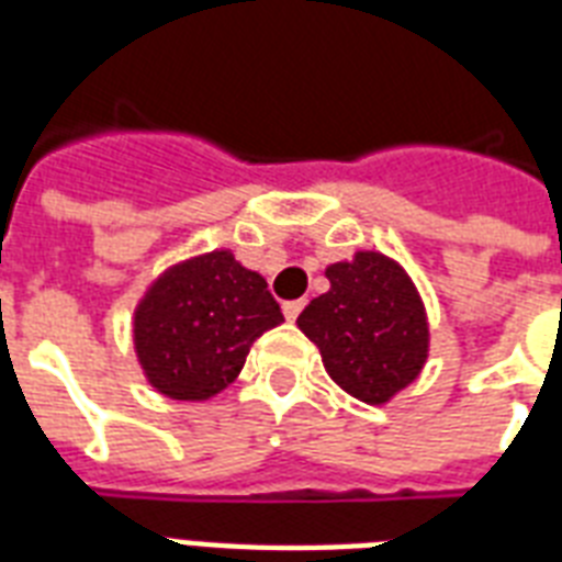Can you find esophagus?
Instances as JSON below:
<instances>
[{"label": "esophagus", "mask_w": 562, "mask_h": 562, "mask_svg": "<svg viewBox=\"0 0 562 562\" xmlns=\"http://www.w3.org/2000/svg\"><path fill=\"white\" fill-rule=\"evenodd\" d=\"M302 307H304L302 299H295V302H284V304H281V311H284V316H286V319H290V322H293L295 316L302 313Z\"/></svg>", "instance_id": "obj_1"}]
</instances>
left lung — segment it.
<instances>
[{"label":"left lung","mask_w":562,"mask_h":562,"mask_svg":"<svg viewBox=\"0 0 562 562\" xmlns=\"http://www.w3.org/2000/svg\"><path fill=\"white\" fill-rule=\"evenodd\" d=\"M328 293L299 316L328 375L367 404L390 402L416 381L428 358V322L416 286L395 260L358 251L325 269Z\"/></svg>","instance_id":"obj_1"}]
</instances>
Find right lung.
Wrapping results in <instances>:
<instances>
[{"instance_id":"add662e5","label":"right lung","mask_w":562,"mask_h":562,"mask_svg":"<svg viewBox=\"0 0 562 562\" xmlns=\"http://www.w3.org/2000/svg\"><path fill=\"white\" fill-rule=\"evenodd\" d=\"M281 322L267 281L232 251H211L149 286L134 311V349L158 393L204 402L240 375L251 342Z\"/></svg>"}]
</instances>
